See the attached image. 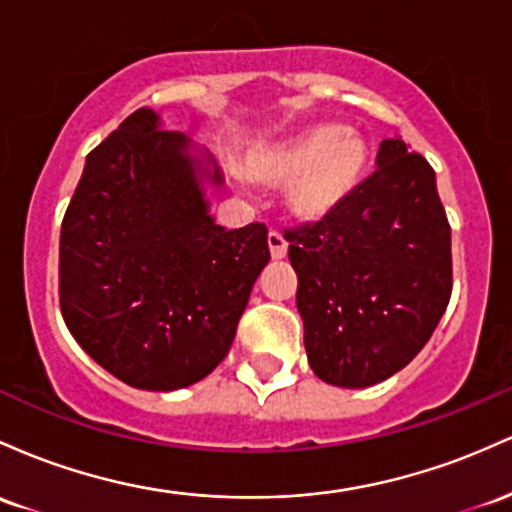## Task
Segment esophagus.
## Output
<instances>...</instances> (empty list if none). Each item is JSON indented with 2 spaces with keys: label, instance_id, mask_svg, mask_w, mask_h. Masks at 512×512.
Listing matches in <instances>:
<instances>
[{
  "label": "esophagus",
  "instance_id": "34e87169",
  "mask_svg": "<svg viewBox=\"0 0 512 512\" xmlns=\"http://www.w3.org/2000/svg\"><path fill=\"white\" fill-rule=\"evenodd\" d=\"M268 249H271V256L275 258V261L285 258V254H287V241L283 239V234H278V232L268 234Z\"/></svg>",
  "mask_w": 512,
  "mask_h": 512
}]
</instances>
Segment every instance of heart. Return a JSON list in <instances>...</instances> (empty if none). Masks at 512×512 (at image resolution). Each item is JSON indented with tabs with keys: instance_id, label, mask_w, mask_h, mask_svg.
<instances>
[{
	"instance_id": "b5f03b06",
	"label": "heart",
	"mask_w": 512,
	"mask_h": 512,
	"mask_svg": "<svg viewBox=\"0 0 512 512\" xmlns=\"http://www.w3.org/2000/svg\"><path fill=\"white\" fill-rule=\"evenodd\" d=\"M367 162L370 147L360 132L319 125L287 140L251 147L244 169L268 186L285 183L287 212L304 225H317L358 191Z\"/></svg>"
}]
</instances>
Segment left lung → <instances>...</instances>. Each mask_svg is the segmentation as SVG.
I'll return each mask as SVG.
<instances>
[{
	"instance_id": "left-lung-1",
	"label": "left lung",
	"mask_w": 512,
	"mask_h": 512,
	"mask_svg": "<svg viewBox=\"0 0 512 512\" xmlns=\"http://www.w3.org/2000/svg\"><path fill=\"white\" fill-rule=\"evenodd\" d=\"M329 220L287 232L314 375L363 389L418 355L452 292L450 225L435 171L401 137Z\"/></svg>"
}]
</instances>
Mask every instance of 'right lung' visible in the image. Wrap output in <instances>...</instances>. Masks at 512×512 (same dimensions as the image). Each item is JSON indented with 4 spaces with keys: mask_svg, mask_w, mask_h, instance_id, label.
Masks as SVG:
<instances>
[{
    "mask_svg": "<svg viewBox=\"0 0 512 512\" xmlns=\"http://www.w3.org/2000/svg\"><path fill=\"white\" fill-rule=\"evenodd\" d=\"M215 157L140 108L86 157L60 232V307L74 341L120 382L174 392L225 360L266 227L227 232Z\"/></svg>",
    "mask_w": 512,
    "mask_h": 512,
    "instance_id": "add662e5",
    "label": "right lung"
}]
</instances>
